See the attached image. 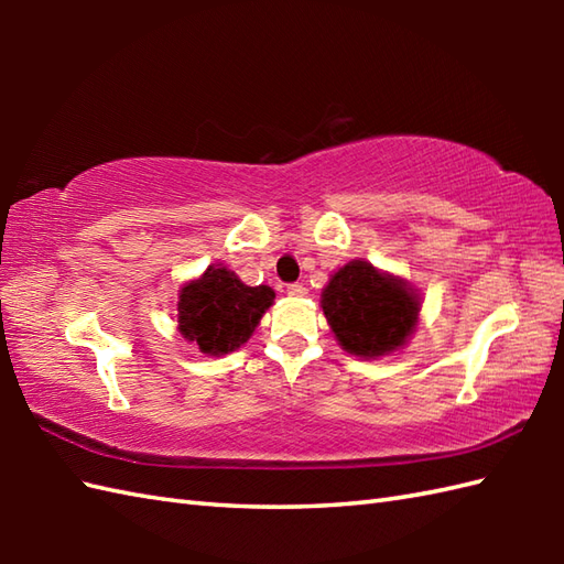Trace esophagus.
<instances>
[{"label": "esophagus", "instance_id": "obj_1", "mask_svg": "<svg viewBox=\"0 0 564 564\" xmlns=\"http://www.w3.org/2000/svg\"><path fill=\"white\" fill-rule=\"evenodd\" d=\"M307 293V289L303 283H289V295H295V297H303Z\"/></svg>", "mask_w": 564, "mask_h": 564}]
</instances>
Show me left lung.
<instances>
[{
    "mask_svg": "<svg viewBox=\"0 0 564 564\" xmlns=\"http://www.w3.org/2000/svg\"><path fill=\"white\" fill-rule=\"evenodd\" d=\"M322 310L346 351L373 358L394 351L410 337L419 297L368 261H351L332 275Z\"/></svg>",
    "mask_w": 564,
    "mask_h": 564,
    "instance_id": "8db88e82",
    "label": "left lung"
}]
</instances>
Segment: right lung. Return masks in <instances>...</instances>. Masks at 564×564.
I'll list each match as a JSON object with an SVG mask.
<instances>
[{"label": "right lung", "mask_w": 564, "mask_h": 564, "mask_svg": "<svg viewBox=\"0 0 564 564\" xmlns=\"http://www.w3.org/2000/svg\"><path fill=\"white\" fill-rule=\"evenodd\" d=\"M269 285H245L225 267H210L178 295V332L203 354L223 356L242 346L273 303Z\"/></svg>", "instance_id": "1"}]
</instances>
